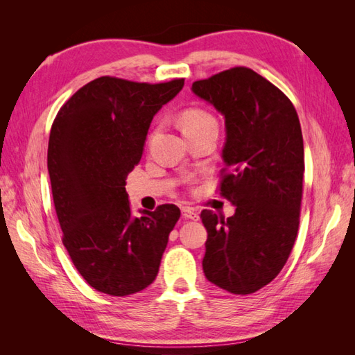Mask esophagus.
I'll return each instance as SVG.
<instances>
[{
    "mask_svg": "<svg viewBox=\"0 0 355 355\" xmlns=\"http://www.w3.org/2000/svg\"><path fill=\"white\" fill-rule=\"evenodd\" d=\"M182 216L187 218V219H194L197 220L200 216H198V211L194 209V207H182Z\"/></svg>",
    "mask_w": 355,
    "mask_h": 355,
    "instance_id": "obj_1",
    "label": "esophagus"
}]
</instances>
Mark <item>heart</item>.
<instances>
[{
  "label": "heart",
  "mask_w": 355,
  "mask_h": 355,
  "mask_svg": "<svg viewBox=\"0 0 355 355\" xmlns=\"http://www.w3.org/2000/svg\"><path fill=\"white\" fill-rule=\"evenodd\" d=\"M180 127L185 135L197 132L200 128L216 124L214 116L201 108H188L180 114Z\"/></svg>",
  "instance_id": "obj_1"
}]
</instances>
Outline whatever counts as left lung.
<instances>
[{"label": "left lung", "mask_w": 355, "mask_h": 355, "mask_svg": "<svg viewBox=\"0 0 355 355\" xmlns=\"http://www.w3.org/2000/svg\"><path fill=\"white\" fill-rule=\"evenodd\" d=\"M192 92L225 116L218 189L237 207L228 219L201 211L202 271L230 293L250 295L280 274L297 235L305 171L299 116L280 89L245 67L198 80Z\"/></svg>", "instance_id": "left-lung-1"}]
</instances>
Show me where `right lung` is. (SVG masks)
I'll list each match as a JSON object with an SVG mask.
<instances>
[{
    "label": "right lung",
    "mask_w": 355,
    "mask_h": 355,
    "mask_svg": "<svg viewBox=\"0 0 355 355\" xmlns=\"http://www.w3.org/2000/svg\"><path fill=\"white\" fill-rule=\"evenodd\" d=\"M184 81L99 77L75 92L53 121L47 167L62 241L98 292L133 295L158 274L180 210L163 204L132 218L125 179L142 158L154 115Z\"/></svg>",
    "instance_id": "right-lung-1"
}]
</instances>
